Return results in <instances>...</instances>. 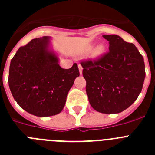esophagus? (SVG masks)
<instances>
[{
	"mask_svg": "<svg viewBox=\"0 0 155 155\" xmlns=\"http://www.w3.org/2000/svg\"><path fill=\"white\" fill-rule=\"evenodd\" d=\"M78 68H79V71H80V74H82V71H83V68H82V66L80 64H78Z\"/></svg>",
	"mask_w": 155,
	"mask_h": 155,
	"instance_id": "1",
	"label": "esophagus"
}]
</instances>
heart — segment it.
<instances>
[{
  "instance_id": "obj_1",
  "label": "heart",
  "mask_w": 155,
  "mask_h": 155,
  "mask_svg": "<svg viewBox=\"0 0 155 155\" xmlns=\"http://www.w3.org/2000/svg\"><path fill=\"white\" fill-rule=\"evenodd\" d=\"M104 51H105V46H104L103 45H99V46H97L96 49L94 50V53H93V54H94V57H99V56H101L102 53H104Z\"/></svg>"
}]
</instances>
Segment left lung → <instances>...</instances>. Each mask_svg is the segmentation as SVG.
Listing matches in <instances>:
<instances>
[{"label":"left lung","mask_w":155,"mask_h":155,"mask_svg":"<svg viewBox=\"0 0 155 155\" xmlns=\"http://www.w3.org/2000/svg\"><path fill=\"white\" fill-rule=\"evenodd\" d=\"M109 51L81 62L91 107L105 114L119 113L134 103L145 78L142 55L131 42L117 35H103Z\"/></svg>","instance_id":"obj_1"}]
</instances>
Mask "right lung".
Wrapping results in <instances>:
<instances>
[{
    "instance_id": "add662e5",
    "label": "right lung",
    "mask_w": 155,
    "mask_h": 155,
    "mask_svg": "<svg viewBox=\"0 0 155 155\" xmlns=\"http://www.w3.org/2000/svg\"><path fill=\"white\" fill-rule=\"evenodd\" d=\"M49 37L31 39L12 59L8 84L14 98L24 110L46 117L60 113L67 95L80 75L75 63L63 69L58 57L50 51Z\"/></svg>"
}]
</instances>
